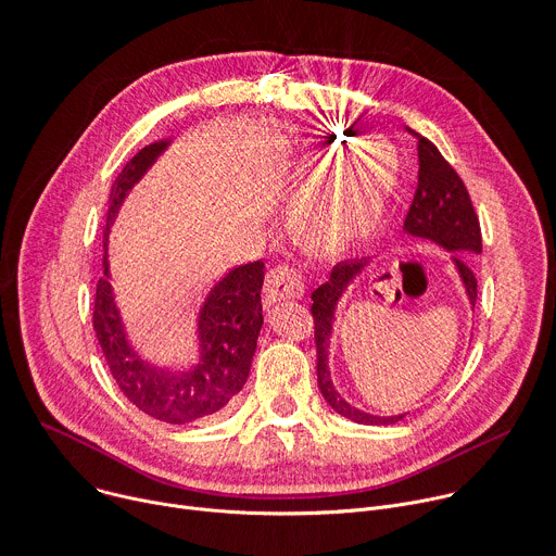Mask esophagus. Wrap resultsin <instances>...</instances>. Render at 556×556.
Instances as JSON below:
<instances>
[{
    "instance_id": "obj_1",
    "label": "esophagus",
    "mask_w": 556,
    "mask_h": 556,
    "mask_svg": "<svg viewBox=\"0 0 556 556\" xmlns=\"http://www.w3.org/2000/svg\"><path fill=\"white\" fill-rule=\"evenodd\" d=\"M304 293L302 274L291 265H276L265 276L263 304L271 306L278 300H293Z\"/></svg>"
}]
</instances>
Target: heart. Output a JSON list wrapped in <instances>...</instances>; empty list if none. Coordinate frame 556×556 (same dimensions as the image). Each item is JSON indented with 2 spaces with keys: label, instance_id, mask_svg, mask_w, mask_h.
Returning <instances> with one entry per match:
<instances>
[{
  "label": "heart",
  "instance_id": "b5f03b06",
  "mask_svg": "<svg viewBox=\"0 0 556 556\" xmlns=\"http://www.w3.org/2000/svg\"><path fill=\"white\" fill-rule=\"evenodd\" d=\"M332 164L336 157L324 160L306 181L293 212V226L317 248L344 250L377 230L386 197L394 184V173L381 151L368 153L336 186L315 197L324 173L330 170Z\"/></svg>",
  "mask_w": 556,
  "mask_h": 556
}]
</instances>
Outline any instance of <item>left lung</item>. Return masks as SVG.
<instances>
[{
    "instance_id": "obj_1",
    "label": "left lung",
    "mask_w": 556,
    "mask_h": 556,
    "mask_svg": "<svg viewBox=\"0 0 556 556\" xmlns=\"http://www.w3.org/2000/svg\"><path fill=\"white\" fill-rule=\"evenodd\" d=\"M418 140V186L407 210L403 230L412 237L429 239L445 250L454 252L456 269L465 282L467 295L476 306L478 298V280L471 267L467 265V256L460 252H482V232L480 220L473 210L469 190L454 166L440 155V151L420 134L407 129ZM366 258L342 261L330 271V278L311 293L313 306V324H315V346H317V383L326 399V403L338 414L364 422V425H392L405 418L399 416H372L366 414L351 403H346L338 390L332 388L328 372V346H330V328L336 317V306L351 280L362 274L366 267Z\"/></svg>"
}]
</instances>
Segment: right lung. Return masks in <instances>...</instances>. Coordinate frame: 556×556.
<instances>
[{"instance_id": "right-lung-1", "label": "right lung", "mask_w": 556, "mask_h": 556, "mask_svg": "<svg viewBox=\"0 0 556 556\" xmlns=\"http://www.w3.org/2000/svg\"><path fill=\"white\" fill-rule=\"evenodd\" d=\"M166 147L168 140L144 147L111 186L104 214V276L96 285L91 321L109 372L121 392L155 420L188 425L224 414L248 381L263 326L265 263L241 265L212 287L199 313V362L190 370L157 368L131 349L109 285L106 235L127 192Z\"/></svg>"}]
</instances>
